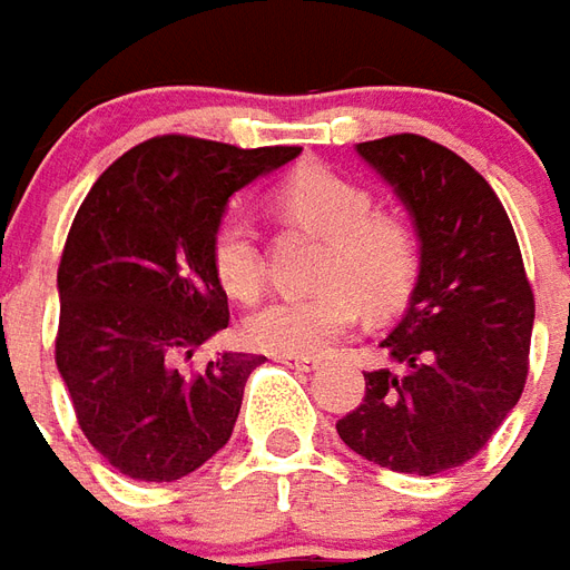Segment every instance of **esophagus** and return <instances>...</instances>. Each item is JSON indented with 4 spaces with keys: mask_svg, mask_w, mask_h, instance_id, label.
<instances>
[{
    "mask_svg": "<svg viewBox=\"0 0 570 570\" xmlns=\"http://www.w3.org/2000/svg\"><path fill=\"white\" fill-rule=\"evenodd\" d=\"M278 362H285V365H292L297 371H313L318 365V358H309V356H276Z\"/></svg>",
    "mask_w": 570,
    "mask_h": 570,
    "instance_id": "34e87169",
    "label": "esophagus"
}]
</instances>
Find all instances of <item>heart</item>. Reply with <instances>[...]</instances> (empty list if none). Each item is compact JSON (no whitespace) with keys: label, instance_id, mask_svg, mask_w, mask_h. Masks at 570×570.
I'll list each match as a JSON object with an SVG mask.
<instances>
[{"label":"heart","instance_id":"obj_1","mask_svg":"<svg viewBox=\"0 0 570 570\" xmlns=\"http://www.w3.org/2000/svg\"><path fill=\"white\" fill-rule=\"evenodd\" d=\"M276 208L325 236L316 294L276 297L245 318V341L276 356H318L356 325L358 309L390 316L421 273V245L407 220L374 212V196L350 177L304 165L273 193ZM212 266L220 288L254 301L264 282L252 220L227 214L212 233Z\"/></svg>","mask_w":570,"mask_h":570}]
</instances>
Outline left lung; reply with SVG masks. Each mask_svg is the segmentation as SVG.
I'll list each match as a JSON object with an SVG mask.
<instances>
[{
	"mask_svg": "<svg viewBox=\"0 0 570 570\" xmlns=\"http://www.w3.org/2000/svg\"><path fill=\"white\" fill-rule=\"evenodd\" d=\"M395 189L421 239L402 322L365 371V399L337 435L377 466L435 475L472 460L528 377L534 294L498 193L470 163L421 135L356 144Z\"/></svg>",
	"mask_w": 570,
	"mask_h": 570,
	"instance_id": "1",
	"label": "left lung"
}]
</instances>
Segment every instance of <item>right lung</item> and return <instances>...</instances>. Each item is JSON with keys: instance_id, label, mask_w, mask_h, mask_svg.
Masks as SVG:
<instances>
[{"instance_id": "right-lung-1", "label": "right lung", "mask_w": 570, "mask_h": 570, "mask_svg": "<svg viewBox=\"0 0 570 570\" xmlns=\"http://www.w3.org/2000/svg\"><path fill=\"white\" fill-rule=\"evenodd\" d=\"M301 156L163 135L98 177L58 266L55 362L76 421L137 482H175L227 445L245 381L266 356L220 353L184 368L229 325L212 233L233 193Z\"/></svg>"}]
</instances>
